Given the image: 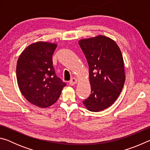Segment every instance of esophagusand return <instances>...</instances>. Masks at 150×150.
Wrapping results in <instances>:
<instances>
[{
	"label": "esophagus",
	"instance_id": "1",
	"mask_svg": "<svg viewBox=\"0 0 150 150\" xmlns=\"http://www.w3.org/2000/svg\"><path fill=\"white\" fill-rule=\"evenodd\" d=\"M77 83V79L76 78H72L69 81V84L71 85H74Z\"/></svg>",
	"mask_w": 150,
	"mask_h": 150
}]
</instances>
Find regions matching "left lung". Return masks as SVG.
<instances>
[{
    "label": "left lung",
    "mask_w": 150,
    "mask_h": 150,
    "mask_svg": "<svg viewBox=\"0 0 150 150\" xmlns=\"http://www.w3.org/2000/svg\"><path fill=\"white\" fill-rule=\"evenodd\" d=\"M89 68L91 94L83 101L87 110L100 112L112 105L125 82L124 63L116 43L105 35L79 41Z\"/></svg>",
    "instance_id": "left-lung-1"
}]
</instances>
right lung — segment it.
I'll return each instance as SVG.
<instances>
[{
    "label": "right lung",
    "instance_id": "1",
    "mask_svg": "<svg viewBox=\"0 0 150 150\" xmlns=\"http://www.w3.org/2000/svg\"><path fill=\"white\" fill-rule=\"evenodd\" d=\"M56 44L38 42L29 45L18 57L16 78L20 91L31 104L49 107L59 98L66 83L55 74L52 55Z\"/></svg>",
    "mask_w": 150,
    "mask_h": 150
}]
</instances>
